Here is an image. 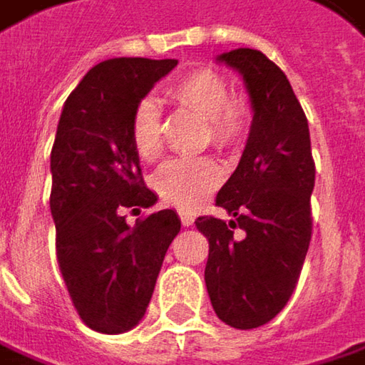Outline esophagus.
<instances>
[{"mask_svg": "<svg viewBox=\"0 0 365 365\" xmlns=\"http://www.w3.org/2000/svg\"><path fill=\"white\" fill-rule=\"evenodd\" d=\"M180 219H182V223L185 225V227L194 223V215H192L190 211H180Z\"/></svg>", "mask_w": 365, "mask_h": 365, "instance_id": "34e87169", "label": "esophagus"}]
</instances>
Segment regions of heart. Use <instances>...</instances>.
Listing matches in <instances>:
<instances>
[{
	"label": "heart",
	"instance_id": "obj_1",
	"mask_svg": "<svg viewBox=\"0 0 365 365\" xmlns=\"http://www.w3.org/2000/svg\"><path fill=\"white\" fill-rule=\"evenodd\" d=\"M178 106L205 116L209 142L217 150H236L249 135L252 104L245 93H230L223 75L213 68H194L173 79L165 89ZM131 144L140 158L154 160L163 152V123L156 100L144 98L131 115ZM221 167L211 156L167 160L154 175L158 196L185 211L200 207L221 183Z\"/></svg>",
	"mask_w": 365,
	"mask_h": 365
}]
</instances>
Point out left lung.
Masks as SVG:
<instances>
[{"instance_id":"obj_1","label":"left lung","mask_w":365,"mask_h":365,"mask_svg":"<svg viewBox=\"0 0 365 365\" xmlns=\"http://www.w3.org/2000/svg\"><path fill=\"white\" fill-rule=\"evenodd\" d=\"M219 60L242 73L255 116L215 198L232 219L198 217L196 227L209 240L205 282L217 317L250 330L280 314L297 288L314 230L315 163L307 116L280 66L249 48Z\"/></svg>"}]
</instances>
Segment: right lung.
<instances>
[{
    "label": "right lung",
    "instance_id": "right-lung-1",
    "mask_svg": "<svg viewBox=\"0 0 365 365\" xmlns=\"http://www.w3.org/2000/svg\"><path fill=\"white\" fill-rule=\"evenodd\" d=\"M178 60L113 58L68 96L51 148L50 209L56 257L85 326L131 330L146 314L165 252L182 221L173 209L127 223L156 202L131 144V115Z\"/></svg>",
    "mask_w": 365,
    "mask_h": 365
}]
</instances>
